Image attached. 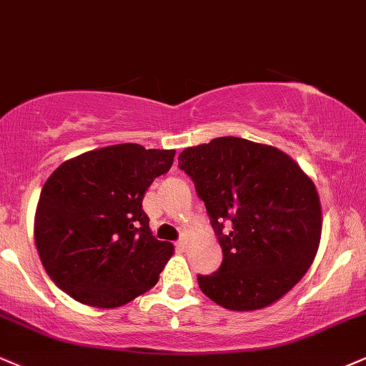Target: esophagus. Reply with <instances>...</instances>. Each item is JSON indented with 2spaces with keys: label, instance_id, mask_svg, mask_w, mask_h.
<instances>
[{
  "label": "esophagus",
  "instance_id": "34e87169",
  "mask_svg": "<svg viewBox=\"0 0 366 366\" xmlns=\"http://www.w3.org/2000/svg\"><path fill=\"white\" fill-rule=\"evenodd\" d=\"M176 247H178L179 251H183L184 247H187V241H184V239H179V241L176 242Z\"/></svg>",
  "mask_w": 366,
  "mask_h": 366
}]
</instances>
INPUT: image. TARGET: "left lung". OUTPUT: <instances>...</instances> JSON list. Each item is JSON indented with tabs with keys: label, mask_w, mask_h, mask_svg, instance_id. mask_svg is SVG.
<instances>
[{
	"label": "left lung",
	"mask_w": 366,
	"mask_h": 366,
	"mask_svg": "<svg viewBox=\"0 0 366 366\" xmlns=\"http://www.w3.org/2000/svg\"><path fill=\"white\" fill-rule=\"evenodd\" d=\"M179 168L195 183L219 236V272L200 290L224 309L249 312L282 299L317 254L322 210L312 178L278 147L217 137L187 147ZM233 229L222 234L223 220Z\"/></svg>",
	"instance_id": "obj_1"
}]
</instances>
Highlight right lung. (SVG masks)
<instances>
[{"label":"right lung","mask_w":366,"mask_h":366,"mask_svg":"<svg viewBox=\"0 0 366 366\" xmlns=\"http://www.w3.org/2000/svg\"><path fill=\"white\" fill-rule=\"evenodd\" d=\"M174 149L115 144L62 162L44 183L34 237L56 285L89 307L115 309L151 290L174 252L142 210Z\"/></svg>","instance_id":"right-lung-1"}]
</instances>
